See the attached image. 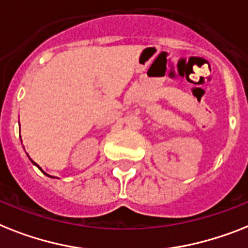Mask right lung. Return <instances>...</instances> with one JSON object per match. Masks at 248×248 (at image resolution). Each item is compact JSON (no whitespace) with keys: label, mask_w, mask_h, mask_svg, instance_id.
Instances as JSON below:
<instances>
[{"label":"right lung","mask_w":248,"mask_h":248,"mask_svg":"<svg viewBox=\"0 0 248 248\" xmlns=\"http://www.w3.org/2000/svg\"><path fill=\"white\" fill-rule=\"evenodd\" d=\"M28 156H29V155H28ZM29 159H30V158H29ZM30 160H31V159H30ZM31 163H33L34 166H37V164H35V163H34L33 160H31ZM37 167H38V166H37ZM38 168H39V170H42V168H40V167H38ZM42 172H43V170H42ZM43 173H44V174H46V176H48V174H47V173H46V172H43ZM48 177H51V176H48ZM52 178H53V177H52Z\"/></svg>","instance_id":"1"}]
</instances>
